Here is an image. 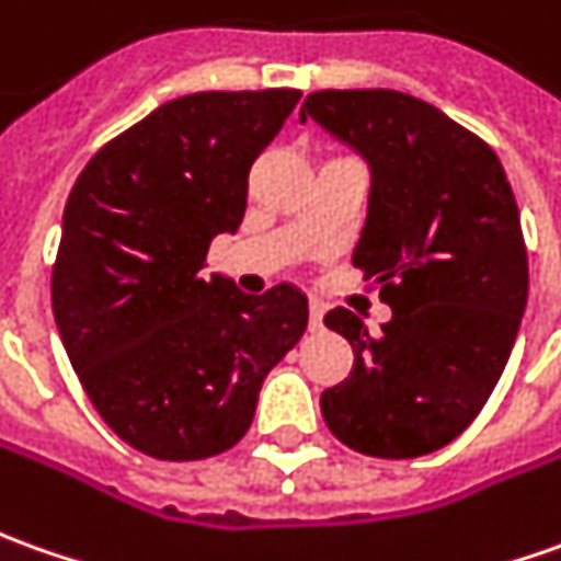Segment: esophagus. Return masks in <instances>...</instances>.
<instances>
[{
    "mask_svg": "<svg viewBox=\"0 0 561 561\" xmlns=\"http://www.w3.org/2000/svg\"><path fill=\"white\" fill-rule=\"evenodd\" d=\"M322 316H325V307L319 300H310V331L322 329Z\"/></svg>",
    "mask_w": 561,
    "mask_h": 561,
    "instance_id": "esophagus-1",
    "label": "esophagus"
}]
</instances>
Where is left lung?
<instances>
[{"label": "left lung", "mask_w": 561, "mask_h": 561, "mask_svg": "<svg viewBox=\"0 0 561 561\" xmlns=\"http://www.w3.org/2000/svg\"><path fill=\"white\" fill-rule=\"evenodd\" d=\"M304 119L371 169L353 266L392 310L380 331L344 307L325 316L356 359L322 392V417L359 455H430L476 421L519 334L528 254L513 186L482 137L402 91H312Z\"/></svg>", "instance_id": "8db88e82"}]
</instances>
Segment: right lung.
I'll list each match as a JSON object with an SVG mask.
<instances>
[{
	"label": "right lung",
	"mask_w": 561,
	"mask_h": 561,
	"mask_svg": "<svg viewBox=\"0 0 561 561\" xmlns=\"http://www.w3.org/2000/svg\"><path fill=\"white\" fill-rule=\"evenodd\" d=\"M297 89L199 91L113 137L76 178L51 307L106 426L156 460H202L249 433L270 368L307 329L295 285L242 295L202 276L245 215L249 171Z\"/></svg>",
	"instance_id": "right-lung-1"
}]
</instances>
